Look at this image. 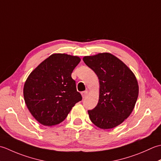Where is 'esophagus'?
Listing matches in <instances>:
<instances>
[{"label": "esophagus", "mask_w": 161, "mask_h": 161, "mask_svg": "<svg viewBox=\"0 0 161 161\" xmlns=\"http://www.w3.org/2000/svg\"><path fill=\"white\" fill-rule=\"evenodd\" d=\"M88 93H89V92H88L87 90L83 92H82V97H83V98H85V97H86V96H87Z\"/></svg>", "instance_id": "34e87169"}]
</instances>
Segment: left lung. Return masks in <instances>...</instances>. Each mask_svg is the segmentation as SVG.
<instances>
[{"mask_svg":"<svg viewBox=\"0 0 161 161\" xmlns=\"http://www.w3.org/2000/svg\"><path fill=\"white\" fill-rule=\"evenodd\" d=\"M83 60L99 80V102L88 110L90 119L101 129L117 126L132 113L139 93L133 72L110 53L84 56Z\"/></svg>","mask_w":161,"mask_h":161,"instance_id":"left-lung-1","label":"left lung"}]
</instances>
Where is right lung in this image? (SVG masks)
<instances>
[{"label": "right lung", "instance_id": "right-lung-1", "mask_svg": "<svg viewBox=\"0 0 161 161\" xmlns=\"http://www.w3.org/2000/svg\"><path fill=\"white\" fill-rule=\"evenodd\" d=\"M80 62L78 56L54 53L42 62L26 79L24 97L28 109L44 126L64 121L75 104L82 100L71 73Z\"/></svg>", "mask_w": 161, "mask_h": 161}]
</instances>
